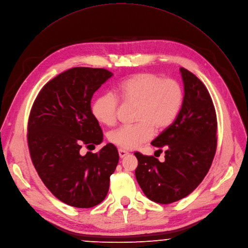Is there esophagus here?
I'll list each match as a JSON object with an SVG mask.
<instances>
[{
    "instance_id": "esophagus-1",
    "label": "esophagus",
    "mask_w": 248,
    "mask_h": 248,
    "mask_svg": "<svg viewBox=\"0 0 248 248\" xmlns=\"http://www.w3.org/2000/svg\"><path fill=\"white\" fill-rule=\"evenodd\" d=\"M118 153H119V156H120L121 158L125 157V156L128 155V153H127L126 151H124V150H121V148H119V150H118Z\"/></svg>"
}]
</instances>
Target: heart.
Segmentation results:
<instances>
[{
    "label": "heart",
    "mask_w": 248,
    "mask_h": 248,
    "mask_svg": "<svg viewBox=\"0 0 248 248\" xmlns=\"http://www.w3.org/2000/svg\"><path fill=\"white\" fill-rule=\"evenodd\" d=\"M114 93H106L93 104V113L96 120L112 126L117 120L119 101L126 105H136L134 125L121 126L108 134V140L121 150H133L150 140L156 131L167 129L177 118L183 104V86L174 79L141 72L121 82Z\"/></svg>",
    "instance_id": "1"
}]
</instances>
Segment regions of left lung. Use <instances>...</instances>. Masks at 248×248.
Returning a JSON list of instances; mask_svg holds the SVG:
<instances>
[{"mask_svg": "<svg viewBox=\"0 0 248 248\" xmlns=\"http://www.w3.org/2000/svg\"><path fill=\"white\" fill-rule=\"evenodd\" d=\"M180 71L183 107L176 120L152 141L165 148V161L135 153L136 179L147 199L160 204L178 202L197 187L211 167L217 147V117L209 92L190 71L184 67Z\"/></svg>", "mask_w": 248, "mask_h": 248, "instance_id": "1", "label": "left lung"}]
</instances>
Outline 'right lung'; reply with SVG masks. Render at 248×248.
I'll list each match as a JSON object with an SVG mask.
<instances>
[{
	"mask_svg": "<svg viewBox=\"0 0 248 248\" xmlns=\"http://www.w3.org/2000/svg\"><path fill=\"white\" fill-rule=\"evenodd\" d=\"M111 76L105 68H70L43 87L30 111L27 141L33 165L49 191L73 207L101 203L118 164L112 143L80 155L83 145L90 150L103 141L91 100Z\"/></svg>",
	"mask_w": 248,
	"mask_h": 248,
	"instance_id": "obj_1",
	"label": "right lung"
}]
</instances>
